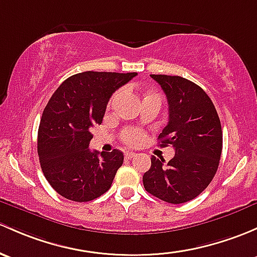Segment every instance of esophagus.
<instances>
[{
  "label": "esophagus",
  "mask_w": 257,
  "mask_h": 257,
  "mask_svg": "<svg viewBox=\"0 0 257 257\" xmlns=\"http://www.w3.org/2000/svg\"><path fill=\"white\" fill-rule=\"evenodd\" d=\"M124 156H125V159H133L134 156H137V154L134 151H125Z\"/></svg>",
  "instance_id": "obj_1"
}]
</instances>
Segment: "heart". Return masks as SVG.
<instances>
[{
    "instance_id": "heart-1",
    "label": "heart",
    "mask_w": 257,
    "mask_h": 257,
    "mask_svg": "<svg viewBox=\"0 0 257 257\" xmlns=\"http://www.w3.org/2000/svg\"><path fill=\"white\" fill-rule=\"evenodd\" d=\"M145 134L142 131L136 128L125 129L123 133V139L129 145H139L144 140Z\"/></svg>"
}]
</instances>
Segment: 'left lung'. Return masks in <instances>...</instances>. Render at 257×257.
I'll list each match as a JSON object with an SVG mask.
<instances>
[{
  "label": "left lung",
  "mask_w": 257,
  "mask_h": 257,
  "mask_svg": "<svg viewBox=\"0 0 257 257\" xmlns=\"http://www.w3.org/2000/svg\"><path fill=\"white\" fill-rule=\"evenodd\" d=\"M169 103V123L160 133V147L171 144L175 156L151 158L143 176L145 190L172 204L196 198L212 182L221 155L223 133L217 109L208 94L181 76L151 75Z\"/></svg>",
  "instance_id": "1"
}]
</instances>
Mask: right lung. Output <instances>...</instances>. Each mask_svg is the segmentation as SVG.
Returning <instances> with one entry per match:
<instances>
[{"instance_id":"add662e5","label":"right lung","mask_w":257,"mask_h":257,"mask_svg":"<svg viewBox=\"0 0 257 257\" xmlns=\"http://www.w3.org/2000/svg\"><path fill=\"white\" fill-rule=\"evenodd\" d=\"M134 76L137 72H80L51 96L38 129V155L43 174L60 196L88 202L110 188L123 153L91 151V128L102 123L113 92Z\"/></svg>"}]
</instances>
